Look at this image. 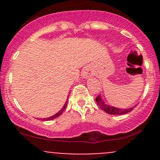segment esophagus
Here are the masks:
<instances>
[{"label": "esophagus", "mask_w": 160, "mask_h": 160, "mask_svg": "<svg viewBox=\"0 0 160 160\" xmlns=\"http://www.w3.org/2000/svg\"><path fill=\"white\" fill-rule=\"evenodd\" d=\"M92 76H93V71H92L89 67H85L83 71H82V77L83 78H88V77H92Z\"/></svg>", "instance_id": "esophagus-1"}]
</instances>
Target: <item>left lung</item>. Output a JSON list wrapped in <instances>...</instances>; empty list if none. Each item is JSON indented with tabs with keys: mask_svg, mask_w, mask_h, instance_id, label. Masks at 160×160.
<instances>
[{
	"mask_svg": "<svg viewBox=\"0 0 160 160\" xmlns=\"http://www.w3.org/2000/svg\"><path fill=\"white\" fill-rule=\"evenodd\" d=\"M96 101L98 105L99 106L100 108H101V110L104 111L106 113H108L110 114H127V113L130 112L131 111H132L134 109V108H131L128 109H122V108H118L113 107V106L108 105V104H106L104 101V100L101 98V95L98 96L96 98Z\"/></svg>",
	"mask_w": 160,
	"mask_h": 160,
	"instance_id": "obj_1",
	"label": "left lung"
}]
</instances>
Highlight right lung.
Returning a JSON list of instances; mask_svg holds the SVG:
<instances>
[{"label": "right lung", "instance_id": "1", "mask_svg": "<svg viewBox=\"0 0 160 160\" xmlns=\"http://www.w3.org/2000/svg\"><path fill=\"white\" fill-rule=\"evenodd\" d=\"M67 101H68V99H67ZM67 102L65 103V104H64V106H63V107H62V108L61 109V110L59 111H58V112L56 113V114H54V115L51 116V117H49V118H43V119H42V121H49V120H52V119H54V118H56L59 117V116L60 115V114H62V113L63 112L64 110H65L66 107H67Z\"/></svg>", "mask_w": 160, "mask_h": 160}]
</instances>
